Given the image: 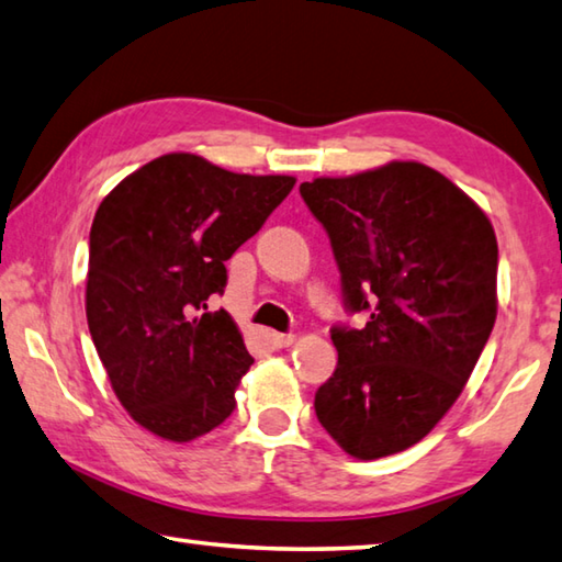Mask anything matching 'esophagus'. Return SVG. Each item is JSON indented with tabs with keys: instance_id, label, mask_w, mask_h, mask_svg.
<instances>
[{
	"instance_id": "obj_1",
	"label": "esophagus",
	"mask_w": 562,
	"mask_h": 562,
	"mask_svg": "<svg viewBox=\"0 0 562 562\" xmlns=\"http://www.w3.org/2000/svg\"><path fill=\"white\" fill-rule=\"evenodd\" d=\"M270 344L274 346V349H284V346H292V344H294V334H278V331H272V334H270Z\"/></svg>"
}]
</instances>
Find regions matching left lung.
Listing matches in <instances>:
<instances>
[{"mask_svg": "<svg viewBox=\"0 0 562 562\" xmlns=\"http://www.w3.org/2000/svg\"><path fill=\"white\" fill-rule=\"evenodd\" d=\"M300 193L329 236L349 314L339 363L314 395L316 420L344 452L379 459L432 430L472 375L496 322V236L462 189L417 161Z\"/></svg>", "mask_w": 562, "mask_h": 562, "instance_id": "8db88e82", "label": "left lung"}]
</instances>
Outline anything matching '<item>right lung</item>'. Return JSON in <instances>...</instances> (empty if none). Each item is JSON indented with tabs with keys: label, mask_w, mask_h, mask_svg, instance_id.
Returning <instances> with one entry per match:
<instances>
[{
	"label": "right lung",
	"mask_w": 562,
	"mask_h": 562,
	"mask_svg": "<svg viewBox=\"0 0 562 562\" xmlns=\"http://www.w3.org/2000/svg\"><path fill=\"white\" fill-rule=\"evenodd\" d=\"M292 187V177L233 175L177 151L122 179L100 203L88 329L112 391L145 430L189 442L233 413L252 356L226 310L206 312L209 297L223 294L226 260Z\"/></svg>",
	"instance_id": "add662e5"
}]
</instances>
